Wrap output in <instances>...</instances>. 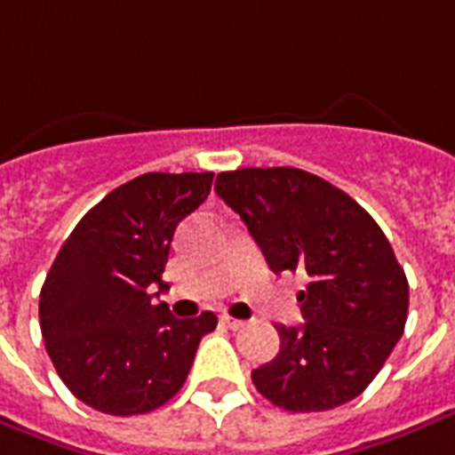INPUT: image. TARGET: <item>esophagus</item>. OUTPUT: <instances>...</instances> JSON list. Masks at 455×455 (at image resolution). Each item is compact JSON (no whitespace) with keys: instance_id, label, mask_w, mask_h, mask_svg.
Wrapping results in <instances>:
<instances>
[{"instance_id":"obj_1","label":"esophagus","mask_w":455,"mask_h":455,"mask_svg":"<svg viewBox=\"0 0 455 455\" xmlns=\"http://www.w3.org/2000/svg\"><path fill=\"white\" fill-rule=\"evenodd\" d=\"M223 325H228L230 330H242L246 323H244V320H239V318H232V315H223Z\"/></svg>"}]
</instances>
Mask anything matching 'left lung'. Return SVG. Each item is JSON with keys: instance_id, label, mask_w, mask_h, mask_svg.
Segmentation results:
<instances>
[{"instance_id": "left-lung-1", "label": "left lung", "mask_w": 455, "mask_h": 455, "mask_svg": "<svg viewBox=\"0 0 455 455\" xmlns=\"http://www.w3.org/2000/svg\"><path fill=\"white\" fill-rule=\"evenodd\" d=\"M216 192L273 273H306L304 325H275L280 351L251 372L291 413L330 411L371 385L403 334L408 280L379 225L327 180L299 168L220 172Z\"/></svg>"}]
</instances>
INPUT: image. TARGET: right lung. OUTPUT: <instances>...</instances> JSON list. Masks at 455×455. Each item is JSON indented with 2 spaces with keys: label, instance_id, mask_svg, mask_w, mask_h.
<instances>
[{
  "label": "right lung",
  "instance_id": "add662e5",
  "mask_svg": "<svg viewBox=\"0 0 455 455\" xmlns=\"http://www.w3.org/2000/svg\"><path fill=\"white\" fill-rule=\"evenodd\" d=\"M213 172H144L83 216L49 267L40 327L59 378L108 415H142L180 392L216 313L154 304L172 235L209 196Z\"/></svg>",
  "mask_w": 455,
  "mask_h": 455
}]
</instances>
